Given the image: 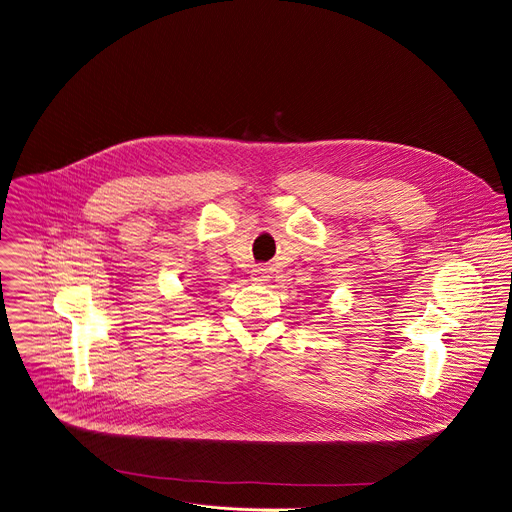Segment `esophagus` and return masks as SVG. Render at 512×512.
<instances>
[{
  "instance_id": "esophagus-1",
  "label": "esophagus",
  "mask_w": 512,
  "mask_h": 512,
  "mask_svg": "<svg viewBox=\"0 0 512 512\" xmlns=\"http://www.w3.org/2000/svg\"><path fill=\"white\" fill-rule=\"evenodd\" d=\"M251 281H255V283H265V281H269V271H267L265 267H255V269L251 271Z\"/></svg>"
}]
</instances>
